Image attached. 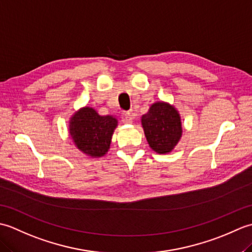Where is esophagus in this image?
Returning <instances> with one entry per match:
<instances>
[{
    "mask_svg": "<svg viewBox=\"0 0 252 252\" xmlns=\"http://www.w3.org/2000/svg\"><path fill=\"white\" fill-rule=\"evenodd\" d=\"M121 118H122V121L125 122V123H132L133 116H132L131 112H129V111L123 112L122 116H121Z\"/></svg>",
    "mask_w": 252,
    "mask_h": 252,
    "instance_id": "34e87169",
    "label": "esophagus"
}]
</instances>
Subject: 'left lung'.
I'll use <instances>...</instances> for the list:
<instances>
[{
	"instance_id": "obj_1",
	"label": "left lung",
	"mask_w": 252,
	"mask_h": 252,
	"mask_svg": "<svg viewBox=\"0 0 252 252\" xmlns=\"http://www.w3.org/2000/svg\"><path fill=\"white\" fill-rule=\"evenodd\" d=\"M142 126L149 146L158 154L170 153L182 136L178 110L163 101H157L142 116Z\"/></svg>"
}]
</instances>
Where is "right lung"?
<instances>
[{
    "label": "right lung",
    "mask_w": 252,
    "mask_h": 252,
    "mask_svg": "<svg viewBox=\"0 0 252 252\" xmlns=\"http://www.w3.org/2000/svg\"><path fill=\"white\" fill-rule=\"evenodd\" d=\"M117 126L118 120L114 116H100L91 107H84L72 116L69 133L82 153L91 157H101L108 152Z\"/></svg>",
    "instance_id": "1"
}]
</instances>
